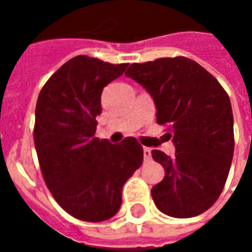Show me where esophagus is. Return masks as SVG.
<instances>
[{"instance_id": "obj_1", "label": "esophagus", "mask_w": 252, "mask_h": 252, "mask_svg": "<svg viewBox=\"0 0 252 252\" xmlns=\"http://www.w3.org/2000/svg\"><path fill=\"white\" fill-rule=\"evenodd\" d=\"M143 155H144V160L151 159V148H148V147L143 148Z\"/></svg>"}]
</instances>
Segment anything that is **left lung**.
<instances>
[{
  "label": "left lung",
  "instance_id": "left-lung-1",
  "mask_svg": "<svg viewBox=\"0 0 252 252\" xmlns=\"http://www.w3.org/2000/svg\"><path fill=\"white\" fill-rule=\"evenodd\" d=\"M126 77L140 83L157 106V123L167 128L174 157L153 150L164 178L151 189L155 205L177 219L198 216L221 194L233 157V116L216 78L185 57L132 63Z\"/></svg>",
  "mask_w": 252,
  "mask_h": 252
}]
</instances>
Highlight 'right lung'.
Here are the masks:
<instances>
[{"mask_svg": "<svg viewBox=\"0 0 252 252\" xmlns=\"http://www.w3.org/2000/svg\"><path fill=\"white\" fill-rule=\"evenodd\" d=\"M126 67L78 55L39 93L33 140L41 174L58 204L82 221L115 216L123 186L143 163V147L135 137L112 144L94 136L101 93Z\"/></svg>", "mask_w": 252, "mask_h": 252, "instance_id": "right-lung-1", "label": "right lung"}]
</instances>
